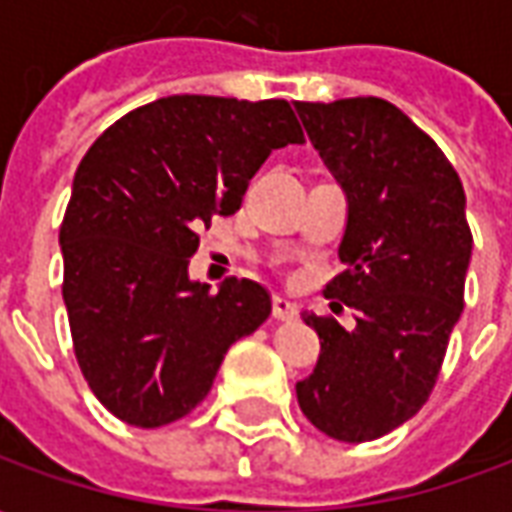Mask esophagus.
<instances>
[{"label": "esophagus", "mask_w": 512, "mask_h": 512, "mask_svg": "<svg viewBox=\"0 0 512 512\" xmlns=\"http://www.w3.org/2000/svg\"><path fill=\"white\" fill-rule=\"evenodd\" d=\"M271 312H274L277 321H296V315H299L296 304L290 299H285V296H274V301H271Z\"/></svg>", "instance_id": "obj_1"}]
</instances>
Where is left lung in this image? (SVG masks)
Segmentation results:
<instances>
[{"label": "left lung", "instance_id": "8db88e82", "mask_svg": "<svg viewBox=\"0 0 512 512\" xmlns=\"http://www.w3.org/2000/svg\"><path fill=\"white\" fill-rule=\"evenodd\" d=\"M293 106L348 197L345 271L323 296L356 310L351 332L332 315L301 312L321 356L296 397L332 439H381L425 406L461 318L466 194L439 145L384 98Z\"/></svg>", "mask_w": 512, "mask_h": 512}]
</instances>
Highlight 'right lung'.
Here are the masks:
<instances>
[{
  "mask_svg": "<svg viewBox=\"0 0 512 512\" xmlns=\"http://www.w3.org/2000/svg\"><path fill=\"white\" fill-rule=\"evenodd\" d=\"M288 101L169 95L120 117L87 150L60 224L62 299L93 395L134 428L186 417L227 348L271 315L252 279L219 293L189 257L213 216L241 208L271 150L301 145Z\"/></svg>",
  "mask_w": 512,
  "mask_h": 512,
  "instance_id": "add662e5",
  "label": "right lung"
}]
</instances>
